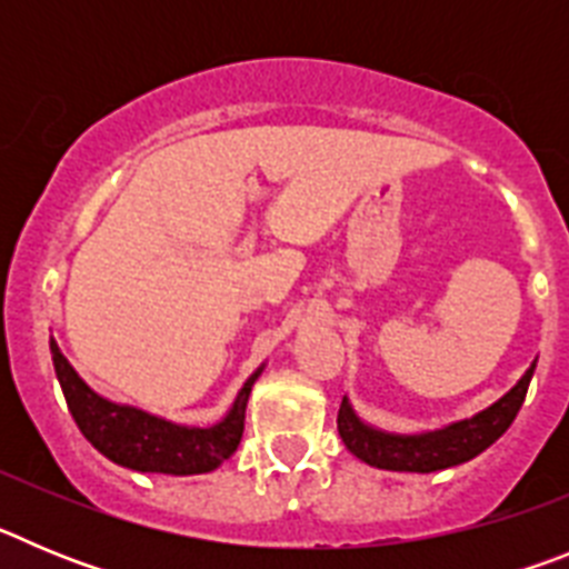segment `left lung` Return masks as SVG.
Segmentation results:
<instances>
[{
  "label": "left lung",
  "instance_id": "obj_1",
  "mask_svg": "<svg viewBox=\"0 0 569 569\" xmlns=\"http://www.w3.org/2000/svg\"><path fill=\"white\" fill-rule=\"evenodd\" d=\"M532 370H536V361L499 401H492L481 413L450 421L439 430H425V433H390V430L367 425L345 396L339 407V436L356 459L379 470L436 472L465 465L485 453L492 441L501 439L512 419L519 416Z\"/></svg>",
  "mask_w": 569,
  "mask_h": 569
}]
</instances>
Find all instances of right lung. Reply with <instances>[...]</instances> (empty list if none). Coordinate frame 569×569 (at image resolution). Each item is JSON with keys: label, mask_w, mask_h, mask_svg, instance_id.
I'll return each instance as SVG.
<instances>
[{"label": "right lung", "mask_w": 569, "mask_h": 569, "mask_svg": "<svg viewBox=\"0 0 569 569\" xmlns=\"http://www.w3.org/2000/svg\"><path fill=\"white\" fill-rule=\"evenodd\" d=\"M50 356L70 416L84 439L113 465L136 472H164V476H199L216 470L233 456L244 430L250 390L264 370V365L256 367V373L241 385L222 421L210 427H190L148 413L142 407L104 399L77 373V367L70 365L53 339H50Z\"/></svg>", "instance_id": "right-lung-1"}]
</instances>
